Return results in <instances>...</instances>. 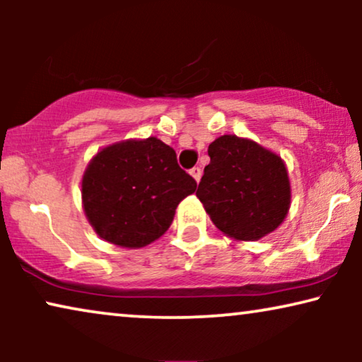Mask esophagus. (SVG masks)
<instances>
[{"mask_svg": "<svg viewBox=\"0 0 362 362\" xmlns=\"http://www.w3.org/2000/svg\"><path fill=\"white\" fill-rule=\"evenodd\" d=\"M189 173H191V176L194 177V180H196L197 182H199V180H201V175H202L201 168H199V166H194V168H192V170H191Z\"/></svg>", "mask_w": 362, "mask_h": 362, "instance_id": "34e87169", "label": "esophagus"}]
</instances>
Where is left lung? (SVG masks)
<instances>
[{
  "label": "left lung",
  "instance_id": "left-lung-1",
  "mask_svg": "<svg viewBox=\"0 0 362 362\" xmlns=\"http://www.w3.org/2000/svg\"><path fill=\"white\" fill-rule=\"evenodd\" d=\"M196 196L217 229L235 240H259L288 214L291 189L285 163L255 141L224 135L207 148Z\"/></svg>",
  "mask_w": 362,
  "mask_h": 362
}]
</instances>
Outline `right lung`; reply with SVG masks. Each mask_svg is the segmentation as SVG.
Wrapping results in <instances>:
<instances>
[{
  "label": "right lung",
  "mask_w": 362,
  "mask_h": 362,
  "mask_svg": "<svg viewBox=\"0 0 362 362\" xmlns=\"http://www.w3.org/2000/svg\"><path fill=\"white\" fill-rule=\"evenodd\" d=\"M176 151L155 136L113 143L82 177V204L93 230L110 244L140 249L171 226L176 207L196 191Z\"/></svg>",
  "instance_id": "right-lung-1"
}]
</instances>
